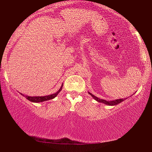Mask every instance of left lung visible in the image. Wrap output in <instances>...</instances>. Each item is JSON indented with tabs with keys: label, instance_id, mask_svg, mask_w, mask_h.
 <instances>
[{
	"label": "left lung",
	"instance_id": "left-lung-1",
	"mask_svg": "<svg viewBox=\"0 0 152 152\" xmlns=\"http://www.w3.org/2000/svg\"><path fill=\"white\" fill-rule=\"evenodd\" d=\"M88 93L90 94V95L92 96V97H93V99H95L96 101H97L98 102H101V103H104V104H107V105H109V106H114V105H117L119 103L122 102L123 101H124L125 99H115V100H112V101H106L104 100V99H99L98 97H97L96 96L93 95V94L90 93L88 92Z\"/></svg>",
	"mask_w": 152,
	"mask_h": 152
}]
</instances>
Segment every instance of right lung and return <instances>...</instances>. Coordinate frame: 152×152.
Masks as SVG:
<instances>
[{"label":"right lung","mask_w":152,"mask_h":152,"mask_svg":"<svg viewBox=\"0 0 152 152\" xmlns=\"http://www.w3.org/2000/svg\"><path fill=\"white\" fill-rule=\"evenodd\" d=\"M62 87H63V84L62 85V86H61V88H59L58 91L56 92V93H55L52 94V95H47V96H42V97H40V96H36V97H31V96L25 95H24V94H22V93H20L22 95L24 96V97H26V98L27 99L28 101L32 102H36V103L42 102L50 100V99H54L55 97H57V95H58V93L61 91V90H62Z\"/></svg>","instance_id":"1"}]
</instances>
